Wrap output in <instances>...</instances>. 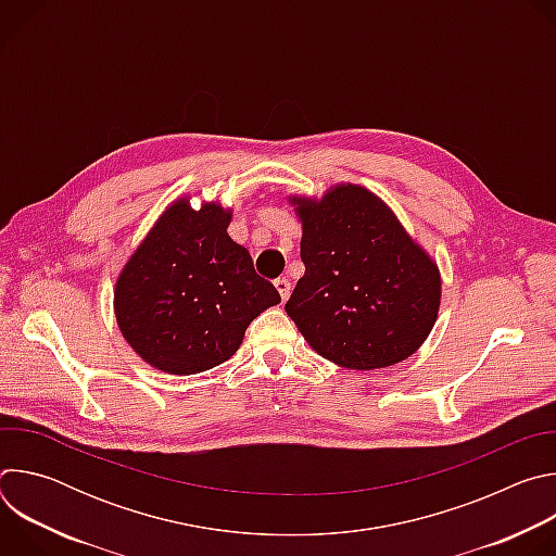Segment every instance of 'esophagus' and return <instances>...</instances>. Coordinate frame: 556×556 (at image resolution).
<instances>
[{
    "mask_svg": "<svg viewBox=\"0 0 556 556\" xmlns=\"http://www.w3.org/2000/svg\"><path fill=\"white\" fill-rule=\"evenodd\" d=\"M275 288H277V292H279V296H281V301H286L288 296H290V281L286 279V277H279L277 281H275Z\"/></svg>",
    "mask_w": 556,
    "mask_h": 556,
    "instance_id": "1",
    "label": "esophagus"
}]
</instances>
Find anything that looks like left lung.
Segmentation results:
<instances>
[{
    "instance_id": "1",
    "label": "left lung",
    "mask_w": 556,
    "mask_h": 556,
    "mask_svg": "<svg viewBox=\"0 0 556 556\" xmlns=\"http://www.w3.org/2000/svg\"><path fill=\"white\" fill-rule=\"evenodd\" d=\"M303 226L301 262L286 312L309 348L348 369L409 358L440 307V270L399 217L358 185L321 200L292 198Z\"/></svg>"
}]
</instances>
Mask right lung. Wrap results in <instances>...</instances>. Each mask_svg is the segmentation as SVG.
<instances>
[{"label": "right lung", "instance_id": "add662e5", "mask_svg": "<svg viewBox=\"0 0 556 556\" xmlns=\"http://www.w3.org/2000/svg\"><path fill=\"white\" fill-rule=\"evenodd\" d=\"M217 202L176 200L118 275L114 312L134 352L167 374H200L228 361L253 319L281 301L226 228Z\"/></svg>", "mask_w": 556, "mask_h": 556}]
</instances>
